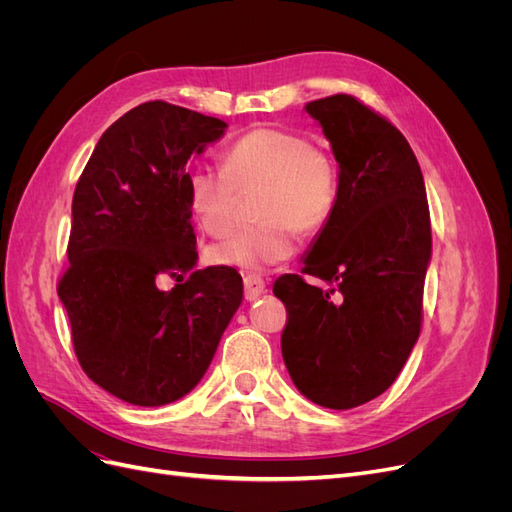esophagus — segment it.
Returning <instances> with one entry per match:
<instances>
[{"label": "esophagus", "instance_id": "obj_1", "mask_svg": "<svg viewBox=\"0 0 512 512\" xmlns=\"http://www.w3.org/2000/svg\"><path fill=\"white\" fill-rule=\"evenodd\" d=\"M243 286H245V299L247 301H256L260 294L267 292V284L260 275H245Z\"/></svg>", "mask_w": 512, "mask_h": 512}]
</instances>
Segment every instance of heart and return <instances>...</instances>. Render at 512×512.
<instances>
[{"instance_id": "obj_1", "label": "heart", "mask_w": 512, "mask_h": 512, "mask_svg": "<svg viewBox=\"0 0 512 512\" xmlns=\"http://www.w3.org/2000/svg\"><path fill=\"white\" fill-rule=\"evenodd\" d=\"M262 185L258 222L215 243V265L267 269L297 252L299 230L329 222L337 203V166L322 147L299 132L256 128L226 151V166L194 164L185 175L188 203L209 235H226L239 220V190Z\"/></svg>"}]
</instances>
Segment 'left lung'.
<instances>
[{
	"mask_svg": "<svg viewBox=\"0 0 512 512\" xmlns=\"http://www.w3.org/2000/svg\"><path fill=\"white\" fill-rule=\"evenodd\" d=\"M305 111L331 143L339 190L301 273L330 288L277 277L273 294L288 312L282 356L309 401L350 410L389 389L421 333L429 205L421 166L389 119L346 94Z\"/></svg>",
	"mask_w": 512,
	"mask_h": 512,
	"instance_id": "1",
	"label": "left lung"
}]
</instances>
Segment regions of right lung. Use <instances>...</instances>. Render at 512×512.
Listing matches in <instances>:
<instances>
[{
    "label": "right lung",
    "mask_w": 512,
    "mask_h": 512,
    "mask_svg": "<svg viewBox=\"0 0 512 512\" xmlns=\"http://www.w3.org/2000/svg\"><path fill=\"white\" fill-rule=\"evenodd\" d=\"M224 130L222 119L145 102L102 134L76 183L70 267L57 294L83 371L128 404L188 395L241 305L235 269L194 271L185 190V164ZM164 272L178 280L166 293L155 286Z\"/></svg>",
    "instance_id": "obj_1"
}]
</instances>
